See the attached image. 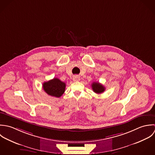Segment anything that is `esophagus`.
Instances as JSON below:
<instances>
[{
	"mask_svg": "<svg viewBox=\"0 0 155 155\" xmlns=\"http://www.w3.org/2000/svg\"><path fill=\"white\" fill-rule=\"evenodd\" d=\"M80 80V77L78 76V75H75V76L73 77V80H74V81H75V82L79 81Z\"/></svg>",
	"mask_w": 155,
	"mask_h": 155,
	"instance_id": "esophagus-1",
	"label": "esophagus"
}]
</instances>
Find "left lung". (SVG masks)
Returning a JSON list of instances; mask_svg holds the SVG:
<instances>
[{"mask_svg": "<svg viewBox=\"0 0 155 155\" xmlns=\"http://www.w3.org/2000/svg\"><path fill=\"white\" fill-rule=\"evenodd\" d=\"M92 88L93 92L97 94L103 93L105 90V87L98 82H93L92 84Z\"/></svg>", "mask_w": 155, "mask_h": 155, "instance_id": "left-lung-1", "label": "left lung"}]
</instances>
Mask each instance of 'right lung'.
I'll return each instance as SVG.
<instances>
[{
	"instance_id": "obj_1",
	"label": "right lung",
	"mask_w": 155,
	"mask_h": 155,
	"mask_svg": "<svg viewBox=\"0 0 155 155\" xmlns=\"http://www.w3.org/2000/svg\"><path fill=\"white\" fill-rule=\"evenodd\" d=\"M42 87L44 91L48 95L59 97L65 91L66 84L59 79L54 78L50 81L44 82Z\"/></svg>"
}]
</instances>
